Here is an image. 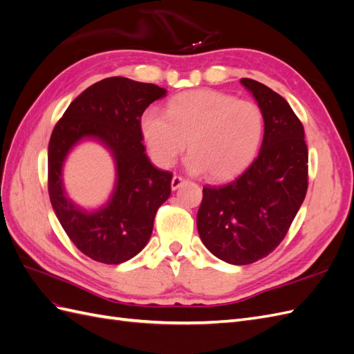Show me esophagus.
Listing matches in <instances>:
<instances>
[{"instance_id":"esophagus-1","label":"esophagus","mask_w":354,"mask_h":354,"mask_svg":"<svg viewBox=\"0 0 354 354\" xmlns=\"http://www.w3.org/2000/svg\"><path fill=\"white\" fill-rule=\"evenodd\" d=\"M186 183V180L183 178V177H180V176H174L173 177V180H171V189L173 190H177L178 187H181Z\"/></svg>"}]
</instances>
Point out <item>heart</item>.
Listing matches in <instances>:
<instances>
[{"label": "heart", "instance_id": "heart-1", "mask_svg": "<svg viewBox=\"0 0 354 354\" xmlns=\"http://www.w3.org/2000/svg\"><path fill=\"white\" fill-rule=\"evenodd\" d=\"M140 130L159 167H173L187 142V169L221 181L252 162L261 145L264 121L261 109L252 102L217 90H194L171 99L165 113L149 108Z\"/></svg>", "mask_w": 354, "mask_h": 354}]
</instances>
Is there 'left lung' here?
Listing matches in <instances>:
<instances>
[{
    "instance_id": "obj_1",
    "label": "left lung",
    "mask_w": 354,
    "mask_h": 354,
    "mask_svg": "<svg viewBox=\"0 0 354 354\" xmlns=\"http://www.w3.org/2000/svg\"><path fill=\"white\" fill-rule=\"evenodd\" d=\"M263 112L260 153L230 183L203 186L196 226L211 254L251 264L282 242L307 192L304 128L289 103L264 84L241 80Z\"/></svg>"
}]
</instances>
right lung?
Here are the masks:
<instances>
[{
	"label": "right lung",
	"instance_id": "right-lung-1",
	"mask_svg": "<svg viewBox=\"0 0 354 354\" xmlns=\"http://www.w3.org/2000/svg\"><path fill=\"white\" fill-rule=\"evenodd\" d=\"M167 90L122 77L93 84L75 99L53 130L48 143V195L63 230L94 261L121 264L151 239L155 214L169 198V171L146 155L140 118ZM97 141L115 162V186L109 202L95 210L77 206L62 185V167L81 141Z\"/></svg>",
	"mask_w": 354,
	"mask_h": 354
}]
</instances>
